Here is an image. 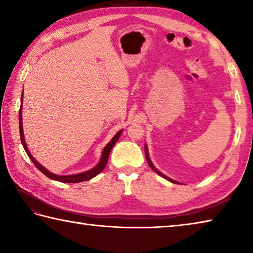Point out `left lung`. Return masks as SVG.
<instances>
[{
	"mask_svg": "<svg viewBox=\"0 0 253 253\" xmlns=\"http://www.w3.org/2000/svg\"><path fill=\"white\" fill-rule=\"evenodd\" d=\"M148 151H147V147H146V145H145V154H146V160H147V163H148V165L151 166V169L154 170V172H156L158 175H161L162 177H164V178H166L168 179V181H169V182H172V183H177V182H175L174 179H172V178H169V177H168V176H165L164 174H162L160 170H157L155 168H154V165H153V163H152V161L149 160V156H148V153H147Z\"/></svg>",
	"mask_w": 253,
	"mask_h": 253,
	"instance_id": "obj_1",
	"label": "left lung"
}]
</instances>
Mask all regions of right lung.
Returning a JSON list of instances; mask_svg holds the SVG:
<instances>
[{"instance_id":"1","label":"right lung","mask_w":253,"mask_h":253,"mask_svg":"<svg viewBox=\"0 0 253 253\" xmlns=\"http://www.w3.org/2000/svg\"><path fill=\"white\" fill-rule=\"evenodd\" d=\"M22 101H23V93H22V97H21V107H20V111H19V126H20V137H21V143L23 145V148L25 153L28 154V156L30 157V160L32 161V163L34 165H36V168L40 170V172L43 173L45 176H48L51 179H54V181H58V182H62V183H79V182H84V181H88V179H91L92 177H95L96 175L99 174L102 169L106 168L107 165V162H108V157H109V153L111 149H113L114 145L116 144V142L119 138V136L122 135L123 130H119L116 135L114 136V138L110 140V142L106 145L104 151H102L101 154V157H100V161L98 164L95 166V168L87 170V172H84V173H79V174H75V175H57V174H53L51 173L50 170H48L46 169H44L43 166H42L40 163H38L36 161V158H34L31 153L29 152L27 144H25V140H24V134H23V126H22Z\"/></svg>"}]
</instances>
